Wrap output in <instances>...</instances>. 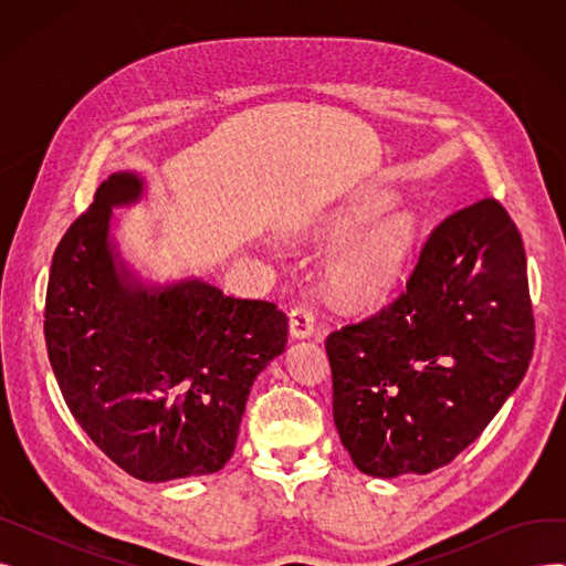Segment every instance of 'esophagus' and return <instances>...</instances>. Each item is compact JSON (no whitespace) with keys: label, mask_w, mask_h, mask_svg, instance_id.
<instances>
[{"label":"esophagus","mask_w":566,"mask_h":566,"mask_svg":"<svg viewBox=\"0 0 566 566\" xmlns=\"http://www.w3.org/2000/svg\"><path fill=\"white\" fill-rule=\"evenodd\" d=\"M289 333L295 339H305L314 333V312L305 305L293 307L289 314Z\"/></svg>","instance_id":"1"}]
</instances>
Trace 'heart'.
<instances>
[{"instance_id":"b5f03b06","label":"heart","mask_w":566,"mask_h":566,"mask_svg":"<svg viewBox=\"0 0 566 566\" xmlns=\"http://www.w3.org/2000/svg\"><path fill=\"white\" fill-rule=\"evenodd\" d=\"M388 206V199H367L344 208L321 227L328 241H339L352 233L339 243L328 263V282L344 301L371 298L403 271L418 235V222L408 211H395L378 219ZM355 228L359 231L355 232Z\"/></svg>"}]
</instances>
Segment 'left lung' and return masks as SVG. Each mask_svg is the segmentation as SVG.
<instances>
[{
	"instance_id": "left-lung-1",
	"label": "left lung",
	"mask_w": 566,
	"mask_h": 566,
	"mask_svg": "<svg viewBox=\"0 0 566 566\" xmlns=\"http://www.w3.org/2000/svg\"><path fill=\"white\" fill-rule=\"evenodd\" d=\"M532 348L521 233L486 197L431 231L390 305L325 339L342 444L371 478L448 465L518 388Z\"/></svg>"
}]
</instances>
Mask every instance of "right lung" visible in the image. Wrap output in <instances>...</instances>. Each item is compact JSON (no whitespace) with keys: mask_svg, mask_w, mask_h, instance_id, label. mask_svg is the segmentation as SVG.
Segmentation results:
<instances>
[{"mask_svg":"<svg viewBox=\"0 0 566 566\" xmlns=\"http://www.w3.org/2000/svg\"><path fill=\"white\" fill-rule=\"evenodd\" d=\"M144 195L112 174L59 241L45 346L77 424L142 482L218 472L233 454L254 378L284 350L289 318L203 280L146 286L118 259L112 208Z\"/></svg>","mask_w":566,"mask_h":566,"instance_id":"1","label":"right lung"}]
</instances>
